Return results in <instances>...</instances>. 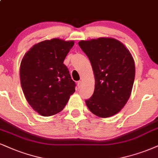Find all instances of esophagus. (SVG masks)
<instances>
[{"label": "esophagus", "instance_id": "esophagus-1", "mask_svg": "<svg viewBox=\"0 0 158 158\" xmlns=\"http://www.w3.org/2000/svg\"><path fill=\"white\" fill-rule=\"evenodd\" d=\"M82 81H77V86H78V88H81V85H82Z\"/></svg>", "mask_w": 158, "mask_h": 158}]
</instances>
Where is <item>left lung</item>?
I'll list each match as a JSON object with an SVG mask.
<instances>
[{
	"mask_svg": "<svg viewBox=\"0 0 158 158\" xmlns=\"http://www.w3.org/2000/svg\"><path fill=\"white\" fill-rule=\"evenodd\" d=\"M95 77L92 96L85 103L91 113L102 118L119 112L129 100L135 79V63L129 50L113 38L81 41Z\"/></svg>",
	"mask_w": 158,
	"mask_h": 158,
	"instance_id": "obj_1",
	"label": "left lung"
}]
</instances>
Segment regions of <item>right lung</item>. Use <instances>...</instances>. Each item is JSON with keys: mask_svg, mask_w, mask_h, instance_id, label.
<instances>
[{"mask_svg": "<svg viewBox=\"0 0 158 158\" xmlns=\"http://www.w3.org/2000/svg\"><path fill=\"white\" fill-rule=\"evenodd\" d=\"M73 45V41L59 39L43 41L33 46L21 61L23 93L30 106L42 116L59 113L75 91V82L64 64Z\"/></svg>", "mask_w": 158, "mask_h": 158, "instance_id": "right-lung-1", "label": "right lung"}]
</instances>
